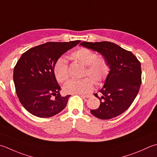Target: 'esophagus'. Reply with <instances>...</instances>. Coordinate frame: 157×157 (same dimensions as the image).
Returning a JSON list of instances; mask_svg holds the SVG:
<instances>
[{
  "label": "esophagus",
  "mask_w": 157,
  "mask_h": 157,
  "mask_svg": "<svg viewBox=\"0 0 157 157\" xmlns=\"http://www.w3.org/2000/svg\"><path fill=\"white\" fill-rule=\"evenodd\" d=\"M79 95H81L82 97H85V98H89L92 96V94H79Z\"/></svg>",
  "instance_id": "obj_1"
}]
</instances>
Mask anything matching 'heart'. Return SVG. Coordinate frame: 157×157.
<instances>
[{"label":"heart","mask_w":157,"mask_h":157,"mask_svg":"<svg viewBox=\"0 0 157 157\" xmlns=\"http://www.w3.org/2000/svg\"><path fill=\"white\" fill-rule=\"evenodd\" d=\"M72 58L86 66L84 76H89L97 84L105 80L109 73V65L105 58L97 57L94 52L82 48L72 54ZM54 73L58 82H64L69 78V69L64 57L58 58L54 64ZM94 84L90 78L81 80L71 79L63 86V90L68 94H86L93 90Z\"/></svg>","instance_id":"1"}]
</instances>
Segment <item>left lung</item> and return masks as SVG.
Listing matches in <instances>:
<instances>
[{
    "mask_svg": "<svg viewBox=\"0 0 157 157\" xmlns=\"http://www.w3.org/2000/svg\"><path fill=\"white\" fill-rule=\"evenodd\" d=\"M80 46L99 52L108 63L109 72L99 90L100 105L90 113L98 118H115L124 112L136 99L142 83L141 63L131 52L108 41L82 42Z\"/></svg>",
    "mask_w": 157,
    "mask_h": 157,
    "instance_id": "obj_1",
    "label": "left lung"
}]
</instances>
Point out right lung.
<instances>
[{"mask_svg":"<svg viewBox=\"0 0 157 157\" xmlns=\"http://www.w3.org/2000/svg\"><path fill=\"white\" fill-rule=\"evenodd\" d=\"M79 42H48L21 55L14 67L13 82L20 103L31 114L50 118L66 107L71 95H60L54 67L58 58Z\"/></svg>","mask_w":157,"mask_h":157,"instance_id":"obj_1","label":"right lung"}]
</instances>
